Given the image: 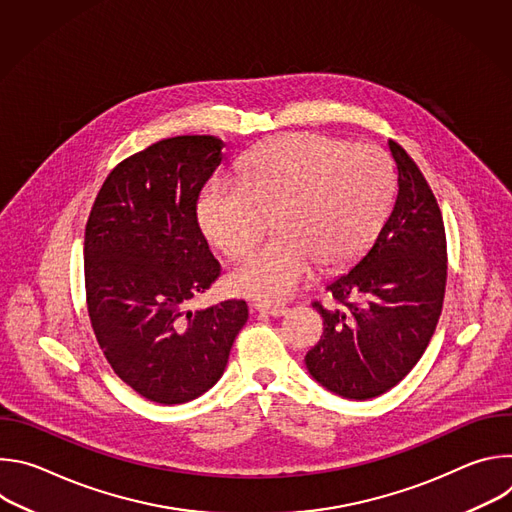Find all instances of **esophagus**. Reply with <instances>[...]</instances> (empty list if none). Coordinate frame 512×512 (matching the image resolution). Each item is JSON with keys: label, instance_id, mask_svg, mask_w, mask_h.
I'll list each match as a JSON object with an SVG mask.
<instances>
[{"label": "esophagus", "instance_id": "obj_1", "mask_svg": "<svg viewBox=\"0 0 512 512\" xmlns=\"http://www.w3.org/2000/svg\"><path fill=\"white\" fill-rule=\"evenodd\" d=\"M253 308H255V312L269 314V316H275V318H277V316H285V314L289 312L287 306H283V304H271V302H255Z\"/></svg>", "mask_w": 512, "mask_h": 512}]
</instances>
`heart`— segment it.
Masks as SVG:
<instances>
[{"mask_svg":"<svg viewBox=\"0 0 512 512\" xmlns=\"http://www.w3.org/2000/svg\"><path fill=\"white\" fill-rule=\"evenodd\" d=\"M395 176L373 143L291 133L253 150L239 182H214L198 200L204 235L229 257L245 255L275 210L279 233L231 277L239 296L283 300L300 289L318 263L338 269L356 261L381 231Z\"/></svg>","mask_w":512,"mask_h":512,"instance_id":"heart-1","label":"heart"}]
</instances>
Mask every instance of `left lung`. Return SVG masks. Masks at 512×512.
Returning <instances> with one entry per match:
<instances>
[{
  "instance_id": "8db88e82",
  "label": "left lung",
  "mask_w": 512,
  "mask_h": 512,
  "mask_svg": "<svg viewBox=\"0 0 512 512\" xmlns=\"http://www.w3.org/2000/svg\"><path fill=\"white\" fill-rule=\"evenodd\" d=\"M397 198L375 245L326 291L338 306L306 354L310 375L346 399H373L407 377L442 314L448 253L442 210L417 164L393 139Z\"/></svg>"
}]
</instances>
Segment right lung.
<instances>
[{
    "label": "right lung",
    "instance_id": "add662e5",
    "mask_svg": "<svg viewBox=\"0 0 512 512\" xmlns=\"http://www.w3.org/2000/svg\"><path fill=\"white\" fill-rule=\"evenodd\" d=\"M214 135L162 139L103 182L85 229L87 308L115 375L135 393L178 405L223 377L249 318L243 300L186 312L221 275L196 202L223 162Z\"/></svg>",
    "mask_w": 512,
    "mask_h": 512
}]
</instances>
